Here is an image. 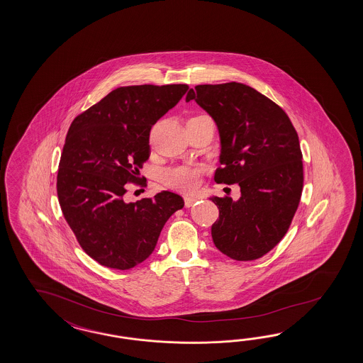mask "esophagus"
I'll use <instances>...</instances> for the list:
<instances>
[{"label":"esophagus","mask_w":363,"mask_h":363,"mask_svg":"<svg viewBox=\"0 0 363 363\" xmlns=\"http://www.w3.org/2000/svg\"><path fill=\"white\" fill-rule=\"evenodd\" d=\"M198 201V198L194 195H186L185 196V206L186 207H191L193 204Z\"/></svg>","instance_id":"34e87169"}]
</instances>
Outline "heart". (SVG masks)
Returning <instances> with one entry per match:
<instances>
[{"label": "heart", "instance_id": "obj_1", "mask_svg": "<svg viewBox=\"0 0 363 363\" xmlns=\"http://www.w3.org/2000/svg\"><path fill=\"white\" fill-rule=\"evenodd\" d=\"M164 182L172 189L181 191H191L199 182V170L190 167L168 169L164 172Z\"/></svg>", "mask_w": 363, "mask_h": 363}]
</instances>
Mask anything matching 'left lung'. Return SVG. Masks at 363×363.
I'll use <instances>...</instances> for the list:
<instances>
[{"mask_svg": "<svg viewBox=\"0 0 363 363\" xmlns=\"http://www.w3.org/2000/svg\"><path fill=\"white\" fill-rule=\"evenodd\" d=\"M194 99L220 138L218 184H239L241 196H208L219 208L215 247L238 261L257 259L283 239L301 201L303 164L298 133L273 101L241 82L196 85Z\"/></svg>", "mask_w": 363, "mask_h": 363, "instance_id": "left-lung-1", "label": "left lung"}]
</instances>
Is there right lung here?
Returning a JSON list of instances; mask_svg holds the SVG:
<instances>
[{
  "mask_svg": "<svg viewBox=\"0 0 363 363\" xmlns=\"http://www.w3.org/2000/svg\"><path fill=\"white\" fill-rule=\"evenodd\" d=\"M187 89L185 84L118 88L72 122L59 164V203L81 247L102 266L127 270L142 264L167 220L185 204L165 190L138 202H124L123 196L127 182L142 181L139 169L150 157L152 125Z\"/></svg>",
  "mask_w": 363,
  "mask_h": 363,
  "instance_id": "1",
  "label": "right lung"
}]
</instances>
